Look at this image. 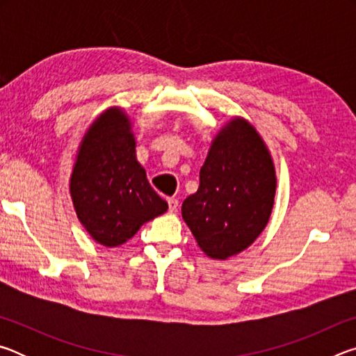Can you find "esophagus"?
<instances>
[{
    "instance_id": "34e87169",
    "label": "esophagus",
    "mask_w": 356,
    "mask_h": 356,
    "mask_svg": "<svg viewBox=\"0 0 356 356\" xmlns=\"http://www.w3.org/2000/svg\"><path fill=\"white\" fill-rule=\"evenodd\" d=\"M168 207H170V212H177L179 209V201L177 200H168Z\"/></svg>"
}]
</instances>
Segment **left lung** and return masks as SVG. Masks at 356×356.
I'll return each instance as SVG.
<instances>
[{
	"label": "left lung",
	"mask_w": 356,
	"mask_h": 356,
	"mask_svg": "<svg viewBox=\"0 0 356 356\" xmlns=\"http://www.w3.org/2000/svg\"><path fill=\"white\" fill-rule=\"evenodd\" d=\"M276 171L254 125L234 116L210 144L200 188L182 204V218L197 246L226 261L254 243L272 215Z\"/></svg>",
	"instance_id": "left-lung-1"
}]
</instances>
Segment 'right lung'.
<instances>
[{"label": "right lung", "instance_id": "obj_1", "mask_svg": "<svg viewBox=\"0 0 356 356\" xmlns=\"http://www.w3.org/2000/svg\"><path fill=\"white\" fill-rule=\"evenodd\" d=\"M69 191L78 220L95 242L116 248L168 210L136 160L131 119L110 106L83 135Z\"/></svg>", "mask_w": 356, "mask_h": 356}]
</instances>
